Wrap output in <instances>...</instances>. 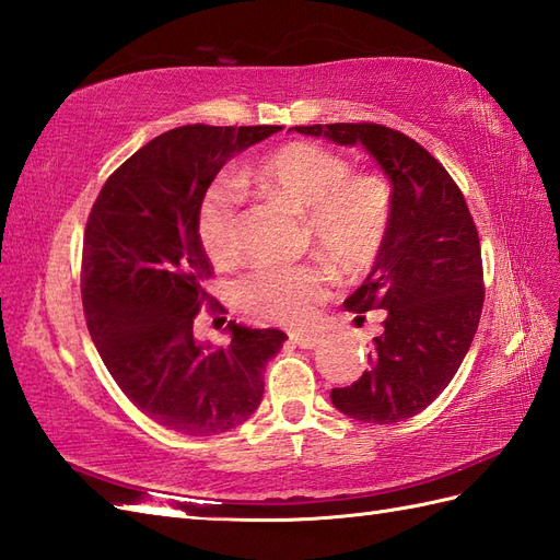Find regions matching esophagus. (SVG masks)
Wrapping results in <instances>:
<instances>
[{
    "mask_svg": "<svg viewBox=\"0 0 560 560\" xmlns=\"http://www.w3.org/2000/svg\"><path fill=\"white\" fill-rule=\"evenodd\" d=\"M291 340L295 342L298 348H305V350H314L324 340L322 334L317 331H305V334H291Z\"/></svg>",
    "mask_w": 560,
    "mask_h": 560,
    "instance_id": "1",
    "label": "esophagus"
}]
</instances>
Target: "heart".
<instances>
[{
	"instance_id": "1",
	"label": "heart",
	"mask_w": 560,
	"mask_h": 560,
	"mask_svg": "<svg viewBox=\"0 0 560 560\" xmlns=\"http://www.w3.org/2000/svg\"><path fill=\"white\" fill-rule=\"evenodd\" d=\"M243 184L303 214L312 246L342 269H362L378 253L390 222V189L374 175H350L340 153L312 141H291L253 161ZM241 194L214 182L198 206L200 246L214 262L238 253ZM328 271L319 265L260 267L241 283L246 305L279 324H305L326 295Z\"/></svg>"
}]
</instances>
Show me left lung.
I'll use <instances>...</instances> for the list:
<instances>
[{
    "instance_id": "obj_1",
    "label": "left lung",
    "mask_w": 560,
    "mask_h": 560,
    "mask_svg": "<svg viewBox=\"0 0 560 560\" xmlns=\"http://www.w3.org/2000/svg\"><path fill=\"white\" fill-rule=\"evenodd\" d=\"M338 147H362L390 182V222L369 277L346 307L383 310L371 369L331 402L362 423L417 417L447 388L478 331L482 260L464 194L433 155L407 135L371 122L291 127Z\"/></svg>"
}]
</instances>
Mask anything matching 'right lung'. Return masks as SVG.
<instances>
[{
	"mask_svg": "<svg viewBox=\"0 0 560 560\" xmlns=\"http://www.w3.org/2000/svg\"><path fill=\"white\" fill-rule=\"evenodd\" d=\"M279 125H184L113 172L82 243V305L108 374L130 402L182 435H220L262 402L265 366L289 338L229 322L226 346L198 340L212 303L196 218L218 172Z\"/></svg>",
	"mask_w": 560,
	"mask_h": 560,
	"instance_id": "obj_1",
	"label": "right lung"
}]
</instances>
